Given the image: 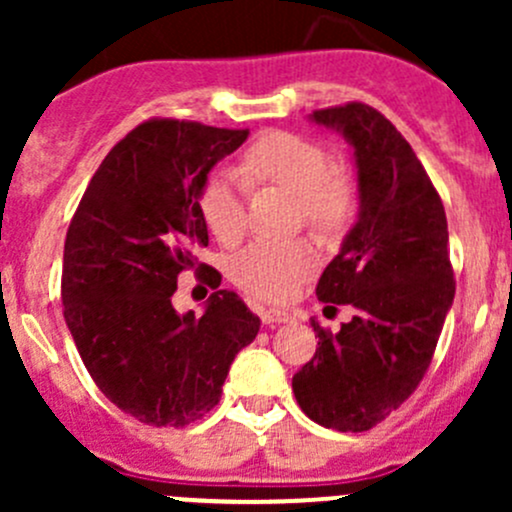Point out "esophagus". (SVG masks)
<instances>
[{
  "label": "esophagus",
  "mask_w": 512,
  "mask_h": 512,
  "mask_svg": "<svg viewBox=\"0 0 512 512\" xmlns=\"http://www.w3.org/2000/svg\"><path fill=\"white\" fill-rule=\"evenodd\" d=\"M262 322L270 324V327H275V324H285L292 319V314L285 312V309H262Z\"/></svg>",
  "instance_id": "1"
}]
</instances>
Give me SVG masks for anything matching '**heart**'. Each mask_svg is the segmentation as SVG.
I'll return each instance as SVG.
<instances>
[{"label":"heart","mask_w":512,"mask_h":512,"mask_svg":"<svg viewBox=\"0 0 512 512\" xmlns=\"http://www.w3.org/2000/svg\"><path fill=\"white\" fill-rule=\"evenodd\" d=\"M277 185L299 200L304 220L319 232H337L356 210V185L334 165L322 143L289 131L260 133L242 151L235 170H213L200 188V213L223 245L247 232V188ZM319 255L307 240H257L237 252L230 275L237 287L265 302H285L317 270Z\"/></svg>","instance_id":"heart-1"}]
</instances>
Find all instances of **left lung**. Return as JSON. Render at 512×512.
<instances>
[{
  "label": "left lung",
  "mask_w": 512,
  "mask_h": 512,
  "mask_svg": "<svg viewBox=\"0 0 512 512\" xmlns=\"http://www.w3.org/2000/svg\"><path fill=\"white\" fill-rule=\"evenodd\" d=\"M312 121L354 148L359 220L317 282L319 302L349 304L354 317L337 334L312 322L317 352L292 391L314 423L361 433L414 394L436 352L456 294L446 210L384 113L352 101L319 108Z\"/></svg>",
  "instance_id": "obj_1"
}]
</instances>
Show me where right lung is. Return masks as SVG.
Segmentation results:
<instances>
[{"label": "right lung", "instance_id": "1", "mask_svg": "<svg viewBox=\"0 0 512 512\" xmlns=\"http://www.w3.org/2000/svg\"><path fill=\"white\" fill-rule=\"evenodd\" d=\"M247 133L143 121L98 165L66 232V327L103 396L148 426L183 428L215 409L232 359L260 332V317L227 289L203 318L169 302L185 269L220 287V272L195 257L208 247L198 198Z\"/></svg>", "mask_w": 512, "mask_h": 512}]
</instances>
